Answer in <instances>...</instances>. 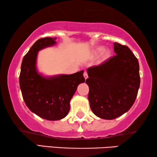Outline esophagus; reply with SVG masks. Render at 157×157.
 <instances>
[{
    "mask_svg": "<svg viewBox=\"0 0 157 157\" xmlns=\"http://www.w3.org/2000/svg\"><path fill=\"white\" fill-rule=\"evenodd\" d=\"M83 75H84V77H85V80H86V79L88 78V72H87V71H85V72H84V74H83Z\"/></svg>",
    "mask_w": 157,
    "mask_h": 157,
    "instance_id": "1",
    "label": "esophagus"
}]
</instances>
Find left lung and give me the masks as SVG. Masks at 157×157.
<instances>
[{
	"label": "left lung",
	"mask_w": 157,
	"mask_h": 157,
	"mask_svg": "<svg viewBox=\"0 0 157 157\" xmlns=\"http://www.w3.org/2000/svg\"><path fill=\"white\" fill-rule=\"evenodd\" d=\"M116 55L88 69V100L92 112L104 120H114L128 112L140 86L139 64L126 45L114 43Z\"/></svg>",
	"instance_id": "left-lung-1"
}]
</instances>
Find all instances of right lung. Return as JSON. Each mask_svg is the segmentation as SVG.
Here are the masks:
<instances>
[{
  "label": "right lung",
  "instance_id": "obj_1",
  "mask_svg": "<svg viewBox=\"0 0 157 157\" xmlns=\"http://www.w3.org/2000/svg\"><path fill=\"white\" fill-rule=\"evenodd\" d=\"M55 44V37L37 40L24 56L19 75V85L27 106L40 117L51 121L59 120L68 114L71 98L78 85L85 82L83 70L49 77L37 72V52Z\"/></svg>",
  "mask_w": 157,
  "mask_h": 157
}]
</instances>
